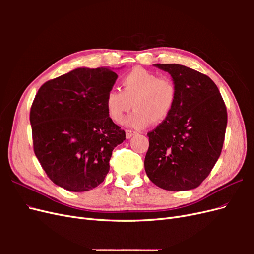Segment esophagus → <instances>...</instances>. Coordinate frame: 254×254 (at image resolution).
Instances as JSON below:
<instances>
[{
  "instance_id": "1",
  "label": "esophagus",
  "mask_w": 254,
  "mask_h": 254,
  "mask_svg": "<svg viewBox=\"0 0 254 254\" xmlns=\"http://www.w3.org/2000/svg\"><path fill=\"white\" fill-rule=\"evenodd\" d=\"M136 132L132 131V130H126V139H130V137L133 136Z\"/></svg>"
}]
</instances>
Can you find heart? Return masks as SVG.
<instances>
[{
    "label": "heart",
    "instance_id": "b5f03b06",
    "mask_svg": "<svg viewBox=\"0 0 254 254\" xmlns=\"http://www.w3.org/2000/svg\"><path fill=\"white\" fill-rule=\"evenodd\" d=\"M122 84L123 91L113 88L106 94L105 105L112 121L122 123L132 105L134 110L126 124L135 129L147 127L151 121L161 123L170 117L177 96L176 86L171 79L135 67L124 76Z\"/></svg>",
    "mask_w": 254,
    "mask_h": 254
}]
</instances>
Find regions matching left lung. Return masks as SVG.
Returning <instances> with one entry per match:
<instances>
[{"mask_svg": "<svg viewBox=\"0 0 254 254\" xmlns=\"http://www.w3.org/2000/svg\"><path fill=\"white\" fill-rule=\"evenodd\" d=\"M153 65L172 76L177 96L170 117L147 133L145 172L163 190H193L220 156L228 122L224 99L200 72L177 64Z\"/></svg>", "mask_w": 254, "mask_h": 254, "instance_id": "obj_1", "label": "left lung"}]
</instances>
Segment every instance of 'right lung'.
I'll use <instances>...</instances> for the list:
<instances>
[{
    "instance_id": "right-lung-1",
    "label": "right lung",
    "mask_w": 254,
    "mask_h": 254,
    "mask_svg": "<svg viewBox=\"0 0 254 254\" xmlns=\"http://www.w3.org/2000/svg\"><path fill=\"white\" fill-rule=\"evenodd\" d=\"M117 79L109 67H77L38 91L29 117L34 151L58 187L86 191L105 180L112 150L126 137L105 105Z\"/></svg>"
}]
</instances>
